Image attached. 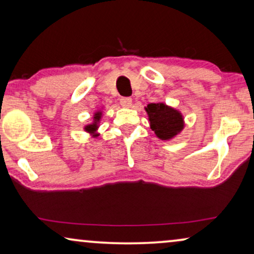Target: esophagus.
<instances>
[{
    "label": "esophagus",
    "mask_w": 254,
    "mask_h": 254,
    "mask_svg": "<svg viewBox=\"0 0 254 254\" xmlns=\"http://www.w3.org/2000/svg\"><path fill=\"white\" fill-rule=\"evenodd\" d=\"M131 102H133V100H131L130 97H123V98L120 99L121 106H124V107H130Z\"/></svg>",
    "instance_id": "esophagus-1"
}]
</instances>
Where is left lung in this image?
Segmentation results:
<instances>
[{
  "label": "left lung",
  "mask_w": 254,
  "mask_h": 254,
  "mask_svg": "<svg viewBox=\"0 0 254 254\" xmlns=\"http://www.w3.org/2000/svg\"><path fill=\"white\" fill-rule=\"evenodd\" d=\"M150 128L161 140H170L184 128V119L179 111L163 103H151L145 107Z\"/></svg>",
  "instance_id": "1"
}]
</instances>
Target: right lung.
<instances>
[{
  "label": "right lung",
  "instance_id": "1",
  "mask_svg": "<svg viewBox=\"0 0 254 254\" xmlns=\"http://www.w3.org/2000/svg\"><path fill=\"white\" fill-rule=\"evenodd\" d=\"M100 118H102V112L98 111V112L95 113V117H93V123L91 125L85 126L84 129L88 131V133H95V131L97 130V128H98V123L100 121Z\"/></svg>",
  "mask_w": 254,
  "mask_h": 254
}]
</instances>
